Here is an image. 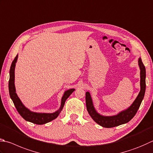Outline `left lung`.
<instances>
[{"label": "left lung", "mask_w": 153, "mask_h": 153, "mask_svg": "<svg viewBox=\"0 0 153 153\" xmlns=\"http://www.w3.org/2000/svg\"><path fill=\"white\" fill-rule=\"evenodd\" d=\"M138 65L140 68V90L139 94L132 105L127 108L119 112V113L112 116H104L99 114L95 109L93 99L89 92H86V106L89 115L98 125L102 127L112 128L128 122L134 117L138 109L142 102L146 90V69L140 57L138 60Z\"/></svg>", "instance_id": "8db88e82"}]
</instances>
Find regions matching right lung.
<instances>
[{
	"mask_svg": "<svg viewBox=\"0 0 153 153\" xmlns=\"http://www.w3.org/2000/svg\"><path fill=\"white\" fill-rule=\"evenodd\" d=\"M17 59H18V54L16 56L12 64H11L9 72L10 78L9 81H8V90H9L10 97L12 99L17 111L25 120L34 124H36V125H44V124L49 123L53 120L55 119L64 107L66 100L73 93L75 89L71 88L65 91L61 98V103H60V108L55 112H52V113H47V112H36L30 111V109H28L23 105V103L16 93L15 85H14V71H15Z\"/></svg>",
	"mask_w": 153,
	"mask_h": 153,
	"instance_id": "obj_1",
	"label": "right lung"
}]
</instances>
